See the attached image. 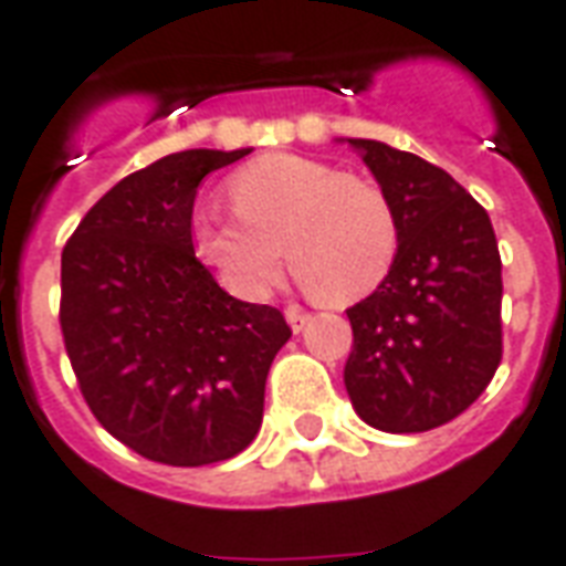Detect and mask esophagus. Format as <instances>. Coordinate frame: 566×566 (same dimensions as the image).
I'll use <instances>...</instances> for the list:
<instances>
[{
    "label": "esophagus",
    "mask_w": 566,
    "mask_h": 566,
    "mask_svg": "<svg viewBox=\"0 0 566 566\" xmlns=\"http://www.w3.org/2000/svg\"><path fill=\"white\" fill-rule=\"evenodd\" d=\"M310 322H312L310 312L287 310V324H291V331H294V334H300V331H306V324H310Z\"/></svg>",
    "instance_id": "esophagus-1"
}]
</instances>
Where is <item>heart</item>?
Wrapping results in <instances>:
<instances>
[{
  "label": "heart",
  "mask_w": 566,
  "mask_h": 566,
  "mask_svg": "<svg viewBox=\"0 0 566 566\" xmlns=\"http://www.w3.org/2000/svg\"><path fill=\"white\" fill-rule=\"evenodd\" d=\"M227 192L239 214L199 211L189 242L229 294L270 296L284 251L296 279L327 303L361 300L392 270L395 208L367 177L300 153H270L232 174Z\"/></svg>",
  "instance_id": "1"
}]
</instances>
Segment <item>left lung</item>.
<instances>
[{
    "label": "left lung",
    "mask_w": 566,
    "mask_h": 566,
    "mask_svg": "<svg viewBox=\"0 0 566 566\" xmlns=\"http://www.w3.org/2000/svg\"><path fill=\"white\" fill-rule=\"evenodd\" d=\"M398 220L389 275L346 310L343 379L379 432H429L460 417L503 358V263L488 211L448 171L379 140L349 137Z\"/></svg>",
    "instance_id": "8db88e82"
}]
</instances>
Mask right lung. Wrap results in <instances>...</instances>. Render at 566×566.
<instances>
[{
  "mask_svg": "<svg viewBox=\"0 0 566 566\" xmlns=\"http://www.w3.org/2000/svg\"><path fill=\"white\" fill-rule=\"evenodd\" d=\"M251 149H184L128 174L61 256V331L91 413L140 457L211 465L263 422L284 315L229 296L189 242L192 201Z\"/></svg>",
  "mask_w": 566,
  "mask_h": 566,
  "instance_id": "right-lung-1",
  "label": "right lung"
}]
</instances>
